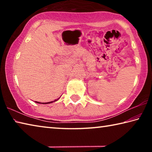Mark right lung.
Masks as SVG:
<instances>
[{
    "instance_id": "right-lung-1",
    "label": "right lung",
    "mask_w": 152,
    "mask_h": 152,
    "mask_svg": "<svg viewBox=\"0 0 152 152\" xmlns=\"http://www.w3.org/2000/svg\"><path fill=\"white\" fill-rule=\"evenodd\" d=\"M60 98H59V99H58L55 100V101H51V102H37V101H35V102H37V103H39V104H50V103H52L53 102H56V101H57L58 100L60 99Z\"/></svg>"
}]
</instances>
